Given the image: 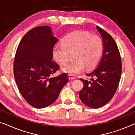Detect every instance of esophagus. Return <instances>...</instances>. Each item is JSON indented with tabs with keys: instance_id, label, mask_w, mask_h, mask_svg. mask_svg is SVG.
Wrapping results in <instances>:
<instances>
[{
	"instance_id": "esophagus-1",
	"label": "esophagus",
	"mask_w": 135,
	"mask_h": 135,
	"mask_svg": "<svg viewBox=\"0 0 135 135\" xmlns=\"http://www.w3.org/2000/svg\"><path fill=\"white\" fill-rule=\"evenodd\" d=\"M75 77L74 76L71 75H69V79L70 80H73L75 79Z\"/></svg>"
}]
</instances>
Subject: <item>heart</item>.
<instances>
[{"instance_id": "1", "label": "heart", "mask_w": 135, "mask_h": 135, "mask_svg": "<svg viewBox=\"0 0 135 135\" xmlns=\"http://www.w3.org/2000/svg\"><path fill=\"white\" fill-rule=\"evenodd\" d=\"M103 52L101 37L84 31H75L66 37L61 45L52 48V57L58 63L65 65L69 61L70 54L75 60L63 68V71L71 75L80 73L84 69L95 67L100 61Z\"/></svg>"}]
</instances>
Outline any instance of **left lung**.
<instances>
[{"instance_id":"1","label":"left lung","mask_w":135,"mask_h":135,"mask_svg":"<svg viewBox=\"0 0 135 135\" xmlns=\"http://www.w3.org/2000/svg\"><path fill=\"white\" fill-rule=\"evenodd\" d=\"M103 38V56L98 66L86 74L90 81L81 78L84 84L80 98L87 106L97 109L109 103L117 91L121 75L122 64L119 49L110 35L97 26Z\"/></svg>"}]
</instances>
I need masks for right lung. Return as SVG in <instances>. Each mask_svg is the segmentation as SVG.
<instances>
[{"instance_id":"1","label":"right lung","mask_w":135,"mask_h":135,"mask_svg":"<svg viewBox=\"0 0 135 135\" xmlns=\"http://www.w3.org/2000/svg\"><path fill=\"white\" fill-rule=\"evenodd\" d=\"M58 40L50 26H37L25 35L16 51L14 61L16 84L24 99L36 108L52 104L69 81L66 73L51 77L59 69L52 54Z\"/></svg>"}]
</instances>
